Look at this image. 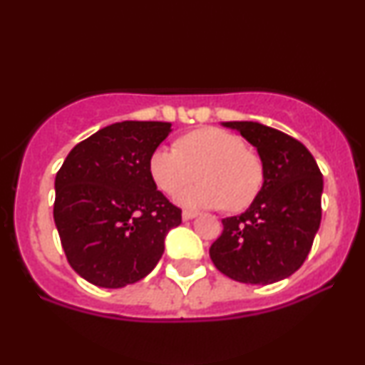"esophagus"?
Listing matches in <instances>:
<instances>
[{
  "label": "esophagus",
  "instance_id": "obj_1",
  "mask_svg": "<svg viewBox=\"0 0 365 365\" xmlns=\"http://www.w3.org/2000/svg\"><path fill=\"white\" fill-rule=\"evenodd\" d=\"M195 216H197V212H195V211H183V212H182V217H183V221L194 220Z\"/></svg>",
  "mask_w": 365,
  "mask_h": 365
}]
</instances>
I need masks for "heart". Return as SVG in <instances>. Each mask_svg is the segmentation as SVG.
<instances>
[{"label":"heart","mask_w":365,"mask_h":365,"mask_svg":"<svg viewBox=\"0 0 365 365\" xmlns=\"http://www.w3.org/2000/svg\"><path fill=\"white\" fill-rule=\"evenodd\" d=\"M149 173L165 194H177L183 186L203 180L178 195L187 207H221L240 211L249 206L262 185V166L240 135L223 128H197L180 137L177 148L154 149Z\"/></svg>","instance_id":"1"}]
</instances>
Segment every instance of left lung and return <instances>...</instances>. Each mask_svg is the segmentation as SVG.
<instances>
[{"mask_svg": "<svg viewBox=\"0 0 365 365\" xmlns=\"http://www.w3.org/2000/svg\"><path fill=\"white\" fill-rule=\"evenodd\" d=\"M254 148L264 183L245 212L225 217L209 255L235 282L269 284L302 266L321 225L322 173L307 148L257 121H225Z\"/></svg>", "mask_w": 365, "mask_h": 365, "instance_id": "1", "label": "left lung"}]
</instances>
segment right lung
<instances>
[{"instance_id":"obj_1","label":"right lung","mask_w":365,"mask_h":365,"mask_svg":"<svg viewBox=\"0 0 365 365\" xmlns=\"http://www.w3.org/2000/svg\"><path fill=\"white\" fill-rule=\"evenodd\" d=\"M166 121H120L78 142L58 170L54 223L66 261L83 279L121 288L148 276L182 209L156 188L149 158Z\"/></svg>"}]
</instances>
